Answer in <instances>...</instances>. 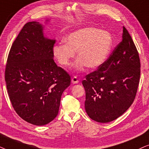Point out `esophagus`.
<instances>
[{
	"instance_id": "34e87169",
	"label": "esophagus",
	"mask_w": 149,
	"mask_h": 149,
	"mask_svg": "<svg viewBox=\"0 0 149 149\" xmlns=\"http://www.w3.org/2000/svg\"><path fill=\"white\" fill-rule=\"evenodd\" d=\"M71 82H72V84H78V83L79 82L78 78H77L76 76L73 77L72 79H71Z\"/></svg>"
}]
</instances>
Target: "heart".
Here are the masks:
<instances>
[{
  "instance_id": "1",
  "label": "heart",
  "mask_w": 149,
  "mask_h": 149,
  "mask_svg": "<svg viewBox=\"0 0 149 149\" xmlns=\"http://www.w3.org/2000/svg\"><path fill=\"white\" fill-rule=\"evenodd\" d=\"M65 43L53 46L52 52L58 63L67 66L74 58L76 52L78 59L74 67L81 69L86 65L88 69L97 68L105 62L112 45V37L109 32L95 27H86L72 32L65 38Z\"/></svg>"
}]
</instances>
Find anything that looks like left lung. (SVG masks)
<instances>
[{
    "instance_id": "obj_1",
    "label": "left lung",
    "mask_w": 149,
    "mask_h": 149,
    "mask_svg": "<svg viewBox=\"0 0 149 149\" xmlns=\"http://www.w3.org/2000/svg\"><path fill=\"white\" fill-rule=\"evenodd\" d=\"M140 76L139 54L123 26L122 41L109 58L82 81L88 116L99 123L111 122L121 116L134 102Z\"/></svg>"
}]
</instances>
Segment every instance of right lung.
I'll return each instance as SVG.
<instances>
[{
	"instance_id": "1",
	"label": "right lung",
	"mask_w": 149,
	"mask_h": 149,
	"mask_svg": "<svg viewBox=\"0 0 149 149\" xmlns=\"http://www.w3.org/2000/svg\"><path fill=\"white\" fill-rule=\"evenodd\" d=\"M55 41L44 37L41 24L30 22L8 55L5 82L10 101L17 114L35 125L56 118L61 95L71 83L70 76L53 58Z\"/></svg>"
}]
</instances>
